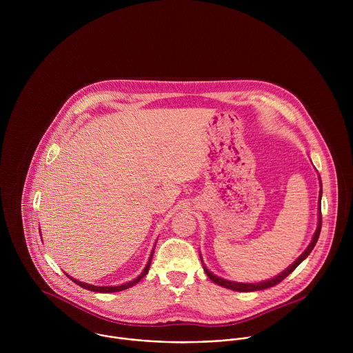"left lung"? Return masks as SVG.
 I'll use <instances>...</instances> for the list:
<instances>
[{"label":"left lung","mask_w":353,"mask_h":353,"mask_svg":"<svg viewBox=\"0 0 353 353\" xmlns=\"http://www.w3.org/2000/svg\"><path fill=\"white\" fill-rule=\"evenodd\" d=\"M319 179H320V177H319ZM321 195H323V184H321V179H320V195H319V211H317V212H319V215H317V216H319V222H317V229H316V232H314V234H313V237H312V241H310V244L307 245V248L296 259V261H294L293 264H290V265H289L286 270H283L281 274L275 275V276L271 278V279L261 281V282H253V283L228 281V279H223V278H221V276L212 274V272L205 267V264H204V261H203V257H201V254H199V259H201V261H203V267H204V271H205V274L208 275V278H210L212 282H215L216 285H221V286H223V288H226V289H232V290H236V292H256V290H263V289L275 286L276 283H279L281 281H283L289 274H292V272L294 271V268H296L301 261L307 259V256L312 253V250L314 248V245H316V243H317V240H319V236H320V232H321Z\"/></svg>","instance_id":"8db88e82"}]
</instances>
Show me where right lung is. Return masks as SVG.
<instances>
[{"label": "right lung", "mask_w": 353, "mask_h": 353, "mask_svg": "<svg viewBox=\"0 0 353 353\" xmlns=\"http://www.w3.org/2000/svg\"><path fill=\"white\" fill-rule=\"evenodd\" d=\"M155 244H157V241H155ZM154 250H155V245H154V248H152V251H150V256H149V259H148V263H146V265H145V268H143V271L135 278V279H132V281H130V282H125V283H121V285H117V286H96V285H90V283H85V282H81V281H78V279H75V278H72V276H70V275H67L72 282H75L77 285H79V286H82V288H85V289H88V290H93V292H99V293H113V292H120V290H124V289H128V288H131V286H134L135 283H138L146 274H148V271H149V267H150V263H152V257H154Z\"/></svg>", "instance_id": "right-lung-1"}]
</instances>
